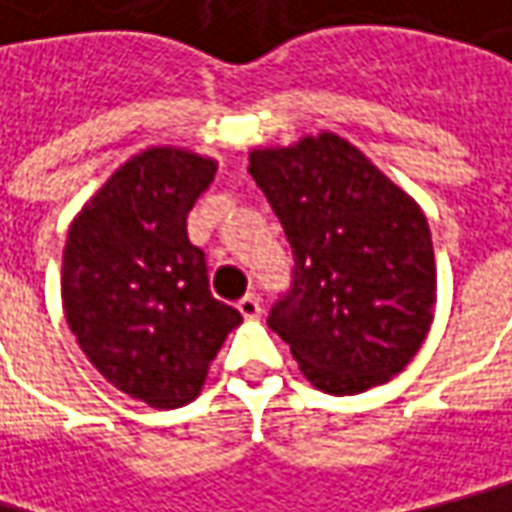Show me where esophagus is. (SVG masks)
Segmentation results:
<instances>
[{"instance_id":"1","label":"esophagus","mask_w":512,"mask_h":512,"mask_svg":"<svg viewBox=\"0 0 512 512\" xmlns=\"http://www.w3.org/2000/svg\"><path fill=\"white\" fill-rule=\"evenodd\" d=\"M237 309H240V315H243L246 321H255V318H260V312H263L257 295H246V298L237 300Z\"/></svg>"}]
</instances>
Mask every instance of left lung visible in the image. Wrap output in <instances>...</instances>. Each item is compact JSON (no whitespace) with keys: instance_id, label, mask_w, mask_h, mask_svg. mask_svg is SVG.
Segmentation results:
<instances>
[{"instance_id":"left-lung-1","label":"left lung","mask_w":512,"mask_h":512,"mask_svg":"<svg viewBox=\"0 0 512 512\" xmlns=\"http://www.w3.org/2000/svg\"><path fill=\"white\" fill-rule=\"evenodd\" d=\"M249 174L295 257L266 323L300 372L329 395L398 375L435 306L433 237L415 200L335 134L255 151Z\"/></svg>"}]
</instances>
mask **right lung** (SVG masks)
Listing matches in <instances>:
<instances>
[{"label": "right lung", "mask_w": 512, "mask_h": 512, "mask_svg": "<svg viewBox=\"0 0 512 512\" xmlns=\"http://www.w3.org/2000/svg\"><path fill=\"white\" fill-rule=\"evenodd\" d=\"M214 163L177 148L128 160L79 212L62 255L65 318L85 358L154 410L197 398L240 312L209 289L186 217Z\"/></svg>", "instance_id": "1"}]
</instances>
